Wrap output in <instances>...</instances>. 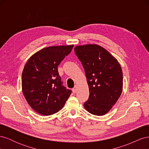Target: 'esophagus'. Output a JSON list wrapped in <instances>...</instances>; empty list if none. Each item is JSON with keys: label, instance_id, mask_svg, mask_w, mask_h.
<instances>
[{"label": "esophagus", "instance_id": "1", "mask_svg": "<svg viewBox=\"0 0 149 149\" xmlns=\"http://www.w3.org/2000/svg\"><path fill=\"white\" fill-rule=\"evenodd\" d=\"M76 87H74V88H73V89H72V91H73V93H76Z\"/></svg>", "mask_w": 149, "mask_h": 149}]
</instances>
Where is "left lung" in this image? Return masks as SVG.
<instances>
[{
	"mask_svg": "<svg viewBox=\"0 0 149 149\" xmlns=\"http://www.w3.org/2000/svg\"><path fill=\"white\" fill-rule=\"evenodd\" d=\"M89 86V96L84 107L90 113L102 116L109 112L123 91V71L118 60L97 45L76 46Z\"/></svg>",
	"mask_w": 149,
	"mask_h": 149,
	"instance_id": "obj_1",
	"label": "left lung"
}]
</instances>
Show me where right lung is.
<instances>
[{"label":"right lung","mask_w":149,"mask_h":149,"mask_svg":"<svg viewBox=\"0 0 149 149\" xmlns=\"http://www.w3.org/2000/svg\"><path fill=\"white\" fill-rule=\"evenodd\" d=\"M73 47L72 45L43 48L25 64L22 75V92L29 104L38 114L56 113L71 94V90L63 85L58 66Z\"/></svg>","instance_id":"right-lung-1"}]
</instances>
